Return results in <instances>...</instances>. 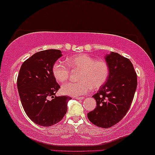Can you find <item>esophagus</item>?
I'll return each instance as SVG.
<instances>
[{
	"instance_id": "esophagus-1",
	"label": "esophagus",
	"mask_w": 155,
	"mask_h": 155,
	"mask_svg": "<svg viewBox=\"0 0 155 155\" xmlns=\"http://www.w3.org/2000/svg\"><path fill=\"white\" fill-rule=\"evenodd\" d=\"M74 99H77V100H82V99H83L84 98L83 97H74Z\"/></svg>"
}]
</instances>
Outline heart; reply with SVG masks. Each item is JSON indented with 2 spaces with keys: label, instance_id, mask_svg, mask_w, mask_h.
I'll list each match as a JSON object with an SVG mask.
<instances>
[{
  "label": "heart",
  "instance_id": "1",
  "mask_svg": "<svg viewBox=\"0 0 155 155\" xmlns=\"http://www.w3.org/2000/svg\"><path fill=\"white\" fill-rule=\"evenodd\" d=\"M66 63L73 70H80L79 82H69L61 87L64 94L79 97L87 94L91 89L100 88L107 82L110 74V68L107 61L96 60L87 54L77 55L68 58ZM53 75L59 82H64L70 75V68L65 63L56 61L52 68Z\"/></svg>",
  "mask_w": 155,
  "mask_h": 155
}]
</instances>
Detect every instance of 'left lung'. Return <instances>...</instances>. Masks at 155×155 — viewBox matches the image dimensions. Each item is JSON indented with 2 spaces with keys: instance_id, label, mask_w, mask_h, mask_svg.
I'll return each instance as SVG.
<instances>
[{
  "instance_id": "left-lung-1",
  "label": "left lung",
  "mask_w": 155,
  "mask_h": 155,
  "mask_svg": "<svg viewBox=\"0 0 155 155\" xmlns=\"http://www.w3.org/2000/svg\"><path fill=\"white\" fill-rule=\"evenodd\" d=\"M110 68L107 81L93 95L96 108L87 114L95 126L107 128L123 119L130 109L137 88V75L128 58L115 52L105 56Z\"/></svg>"
}]
</instances>
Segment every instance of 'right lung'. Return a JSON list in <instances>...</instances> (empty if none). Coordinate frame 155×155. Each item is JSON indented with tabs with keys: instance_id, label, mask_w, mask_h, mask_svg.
<instances>
[{
	"instance_id": "1",
	"label": "right lung",
	"mask_w": 155,
	"mask_h": 155,
	"mask_svg": "<svg viewBox=\"0 0 155 155\" xmlns=\"http://www.w3.org/2000/svg\"><path fill=\"white\" fill-rule=\"evenodd\" d=\"M62 56L57 49L37 52L22 63L19 72L17 84L23 109L39 126H53L62 120L67 112L71 98L56 96L60 85L52 72L53 65Z\"/></svg>"
}]
</instances>
